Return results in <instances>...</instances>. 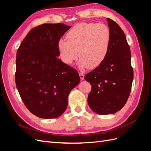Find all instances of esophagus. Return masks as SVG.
<instances>
[{
  "instance_id": "1",
  "label": "esophagus",
  "mask_w": 151,
  "mask_h": 151,
  "mask_svg": "<svg viewBox=\"0 0 151 151\" xmlns=\"http://www.w3.org/2000/svg\"><path fill=\"white\" fill-rule=\"evenodd\" d=\"M79 76H80V78H81V81L84 79V75L83 74V73H79Z\"/></svg>"
}]
</instances>
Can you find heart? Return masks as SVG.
Segmentation results:
<instances>
[{
  "instance_id": "obj_1",
  "label": "heart",
  "mask_w": 151,
  "mask_h": 151,
  "mask_svg": "<svg viewBox=\"0 0 151 151\" xmlns=\"http://www.w3.org/2000/svg\"><path fill=\"white\" fill-rule=\"evenodd\" d=\"M66 36L67 40L62 38L58 42L60 56L66 64H71L79 55L81 68H94L106 58L111 38L106 24L80 22L73 26Z\"/></svg>"
}]
</instances>
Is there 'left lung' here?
I'll return each mask as SVG.
<instances>
[{"mask_svg":"<svg viewBox=\"0 0 151 151\" xmlns=\"http://www.w3.org/2000/svg\"><path fill=\"white\" fill-rule=\"evenodd\" d=\"M106 20L111 36L108 55L101 64L84 77L92 86L89 106L101 115L115 113L124 106L134 78L131 52L124 32L116 22Z\"/></svg>","mask_w":151,"mask_h":151,"instance_id":"obj_1","label":"left lung"}]
</instances>
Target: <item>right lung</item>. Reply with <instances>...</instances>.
<instances>
[{
	"mask_svg": "<svg viewBox=\"0 0 151 151\" xmlns=\"http://www.w3.org/2000/svg\"><path fill=\"white\" fill-rule=\"evenodd\" d=\"M70 27L63 23L40 25L29 32L18 48L17 89L26 108L39 118L62 115L68 94L80 83L77 71L57 57L58 40Z\"/></svg>",
	"mask_w": 151,
	"mask_h": 151,
	"instance_id": "add662e5",
	"label": "right lung"
}]
</instances>
